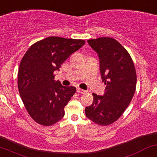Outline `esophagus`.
Returning <instances> with one entry per match:
<instances>
[{"label":"esophagus","instance_id":"1","mask_svg":"<svg viewBox=\"0 0 157 157\" xmlns=\"http://www.w3.org/2000/svg\"><path fill=\"white\" fill-rule=\"evenodd\" d=\"M77 92L78 93H80V94H86V93L87 92L86 91L83 90V89H80V88H77Z\"/></svg>","mask_w":157,"mask_h":157}]
</instances>
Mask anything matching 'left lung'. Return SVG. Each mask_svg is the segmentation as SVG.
Wrapping results in <instances>:
<instances>
[{"instance_id": "obj_1", "label": "left lung", "mask_w": 157, "mask_h": 157, "mask_svg": "<svg viewBox=\"0 0 157 157\" xmlns=\"http://www.w3.org/2000/svg\"><path fill=\"white\" fill-rule=\"evenodd\" d=\"M98 53L104 96L93 93V103L85 109L89 119L107 126L121 116L131 102L136 87V71L130 53L115 39L101 37L87 41Z\"/></svg>"}]
</instances>
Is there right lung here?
<instances>
[{
  "label": "right lung",
  "mask_w": 157,
  "mask_h": 157,
  "mask_svg": "<svg viewBox=\"0 0 157 157\" xmlns=\"http://www.w3.org/2000/svg\"><path fill=\"white\" fill-rule=\"evenodd\" d=\"M84 44L82 39L50 36L34 43L24 55L18 72V91L36 123L51 126L65 115L64 108L76 88L55 81L53 72Z\"/></svg>",
  "instance_id": "1"
}]
</instances>
